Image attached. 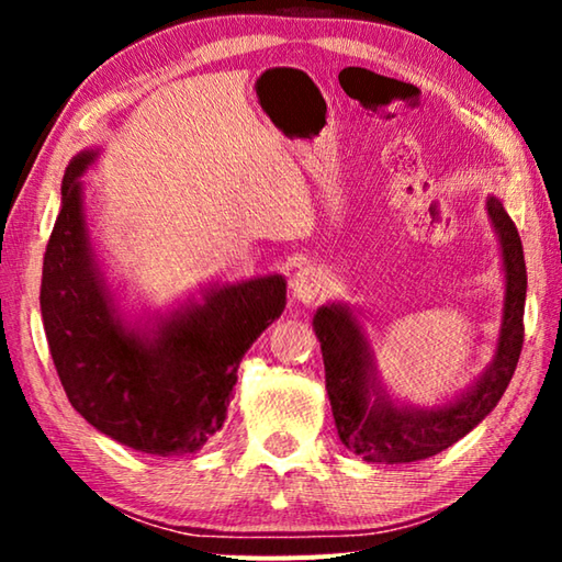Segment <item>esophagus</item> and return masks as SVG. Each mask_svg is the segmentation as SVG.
Returning a JSON list of instances; mask_svg holds the SVG:
<instances>
[{
  "instance_id": "esophagus-1",
  "label": "esophagus",
  "mask_w": 562,
  "mask_h": 562,
  "mask_svg": "<svg viewBox=\"0 0 562 562\" xmlns=\"http://www.w3.org/2000/svg\"><path fill=\"white\" fill-rule=\"evenodd\" d=\"M292 292L294 297H297L300 302L310 304L317 300V294L322 290V274L317 268H312V265H307V268H300L297 272H294L292 278Z\"/></svg>"
}]
</instances>
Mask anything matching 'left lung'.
I'll list each match as a JSON object with an SVG mask.
<instances>
[{"label":"left lung","instance_id":"8db88e82","mask_svg":"<svg viewBox=\"0 0 562 562\" xmlns=\"http://www.w3.org/2000/svg\"><path fill=\"white\" fill-rule=\"evenodd\" d=\"M488 215L501 237L503 268H506V304H503L498 351L481 382L453 404L416 412V408L394 406L379 392L372 400L374 394L369 392L374 389L372 357L355 317L341 304L317 310L312 325L325 357L327 394L339 441L364 461L408 463L441 453L463 439L473 426H479L506 392L516 372L522 331H526L522 310H526L528 274L516 223L496 198H488Z\"/></svg>","mask_w":562,"mask_h":562}]
</instances>
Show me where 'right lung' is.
Returning a JSON list of instances; mask_svg holds the SVG:
<instances>
[{"mask_svg":"<svg viewBox=\"0 0 562 562\" xmlns=\"http://www.w3.org/2000/svg\"><path fill=\"white\" fill-rule=\"evenodd\" d=\"M76 156L61 183V211L46 245L42 319L71 406L101 434L154 456L201 449L225 422L237 367L284 310L280 274L213 290L160 322L156 337L128 329L113 307L89 245Z\"/></svg>","mask_w":562,"mask_h":562,"instance_id":"1","label":"right lung"}]
</instances>
